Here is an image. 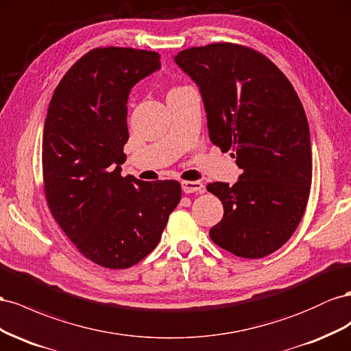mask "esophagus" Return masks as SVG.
Segmentation results:
<instances>
[{
	"instance_id": "1",
	"label": "esophagus",
	"mask_w": 351,
	"mask_h": 351,
	"mask_svg": "<svg viewBox=\"0 0 351 351\" xmlns=\"http://www.w3.org/2000/svg\"><path fill=\"white\" fill-rule=\"evenodd\" d=\"M182 191L185 194H191V193H203L204 185L198 181H182L181 182Z\"/></svg>"
}]
</instances>
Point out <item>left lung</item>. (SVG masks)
Segmentation results:
<instances>
[{
	"label": "left lung",
	"instance_id": "1",
	"mask_svg": "<svg viewBox=\"0 0 351 351\" xmlns=\"http://www.w3.org/2000/svg\"><path fill=\"white\" fill-rule=\"evenodd\" d=\"M175 63L199 89L210 141L223 153L234 152L243 170L232 186L207 185L223 204V217L210 229V238L238 257L272 254L294 234L312 185L302 101L281 70L243 45L186 48Z\"/></svg>",
	"mask_w": 351,
	"mask_h": 351
}]
</instances>
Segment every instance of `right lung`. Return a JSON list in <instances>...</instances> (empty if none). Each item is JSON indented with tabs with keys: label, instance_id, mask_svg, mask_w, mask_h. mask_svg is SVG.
I'll list each match as a JSON object with an SVG mask.
<instances>
[{
	"label": "right lung",
	"instance_id": "1",
	"mask_svg": "<svg viewBox=\"0 0 351 351\" xmlns=\"http://www.w3.org/2000/svg\"><path fill=\"white\" fill-rule=\"evenodd\" d=\"M158 69L154 51L95 48L67 70L49 101L43 138L47 203L79 252L103 267H131L152 253L182 195L178 181L120 175L129 93Z\"/></svg>",
	"mask_w": 351,
	"mask_h": 351
}]
</instances>
